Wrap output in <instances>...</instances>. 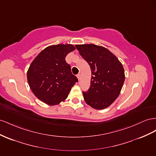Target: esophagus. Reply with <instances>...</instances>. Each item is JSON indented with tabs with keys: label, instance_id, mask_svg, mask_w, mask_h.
I'll return each mask as SVG.
<instances>
[{
	"label": "esophagus",
	"instance_id": "obj_1",
	"mask_svg": "<svg viewBox=\"0 0 156 156\" xmlns=\"http://www.w3.org/2000/svg\"><path fill=\"white\" fill-rule=\"evenodd\" d=\"M77 77L78 79L79 80V79H80V77H81V75H80V73H79V74L77 75Z\"/></svg>",
	"mask_w": 156,
	"mask_h": 156
}]
</instances>
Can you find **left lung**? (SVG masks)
I'll list each match as a JSON object with an SVG mask.
<instances>
[{"mask_svg": "<svg viewBox=\"0 0 156 156\" xmlns=\"http://www.w3.org/2000/svg\"><path fill=\"white\" fill-rule=\"evenodd\" d=\"M75 47L91 69L90 88L83 92L84 100L96 109L106 108L118 97L125 81L123 67L109 50L93 44Z\"/></svg>", "mask_w": 156, "mask_h": 156, "instance_id": "1", "label": "left lung"}]
</instances>
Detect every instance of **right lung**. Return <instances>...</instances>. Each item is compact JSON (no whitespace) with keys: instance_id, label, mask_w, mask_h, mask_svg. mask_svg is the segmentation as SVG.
Instances as JSON below:
<instances>
[{"instance_id":"add662e5","label":"right lung","mask_w":156,"mask_h":156,"mask_svg":"<svg viewBox=\"0 0 156 156\" xmlns=\"http://www.w3.org/2000/svg\"><path fill=\"white\" fill-rule=\"evenodd\" d=\"M75 49L69 44L50 46L32 62L27 71V81L33 94L42 102L58 104L67 98L71 87L78 82L66 62L68 54Z\"/></svg>"}]
</instances>
